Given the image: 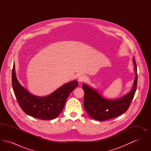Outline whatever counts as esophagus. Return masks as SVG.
Returning <instances> with one entry per match:
<instances>
[{
    "label": "esophagus",
    "mask_w": 151,
    "mask_h": 151,
    "mask_svg": "<svg viewBox=\"0 0 151 151\" xmlns=\"http://www.w3.org/2000/svg\"><path fill=\"white\" fill-rule=\"evenodd\" d=\"M86 76L85 75H83V74H81L80 75H79V77H78V81L80 83H81V82H83V81H85L86 80Z\"/></svg>",
    "instance_id": "obj_1"
}]
</instances>
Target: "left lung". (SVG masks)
Listing matches in <instances>:
<instances>
[{
  "mask_svg": "<svg viewBox=\"0 0 151 151\" xmlns=\"http://www.w3.org/2000/svg\"><path fill=\"white\" fill-rule=\"evenodd\" d=\"M135 78L132 89L129 93L116 100H108L102 97L97 91L83 84L84 91V107L91 118L100 121H105L125 113L129 107L137 90V73L135 58L133 59Z\"/></svg>",
  "mask_w": 151,
  "mask_h": 151,
  "instance_id": "1",
  "label": "left lung"
}]
</instances>
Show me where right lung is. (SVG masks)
<instances>
[{
    "mask_svg": "<svg viewBox=\"0 0 151 151\" xmlns=\"http://www.w3.org/2000/svg\"><path fill=\"white\" fill-rule=\"evenodd\" d=\"M12 84L18 104L27 115L42 120H50L60 114L68 96L78 86V82L76 80L68 82L47 96L38 97L29 93L21 86L16 78L14 64Z\"/></svg>",
    "mask_w": 151,
    "mask_h": 151,
    "instance_id": "right-lung-1",
    "label": "right lung"
}]
</instances>
